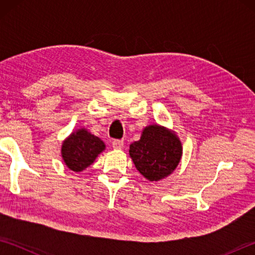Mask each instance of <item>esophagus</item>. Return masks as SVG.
Instances as JSON below:
<instances>
[{
  "instance_id": "1",
  "label": "esophagus",
  "mask_w": 255,
  "mask_h": 255,
  "mask_svg": "<svg viewBox=\"0 0 255 255\" xmlns=\"http://www.w3.org/2000/svg\"><path fill=\"white\" fill-rule=\"evenodd\" d=\"M112 147L115 149H122L124 147V140H120V139H116L112 141Z\"/></svg>"
}]
</instances>
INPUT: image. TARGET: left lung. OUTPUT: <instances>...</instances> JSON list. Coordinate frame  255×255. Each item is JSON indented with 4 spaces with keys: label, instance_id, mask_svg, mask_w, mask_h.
Segmentation results:
<instances>
[{
    "label": "left lung",
    "instance_id": "left-lung-1",
    "mask_svg": "<svg viewBox=\"0 0 255 255\" xmlns=\"http://www.w3.org/2000/svg\"><path fill=\"white\" fill-rule=\"evenodd\" d=\"M129 155L139 173L149 181L165 179L179 165L182 144L173 130L159 125H149L140 139L129 146Z\"/></svg>",
    "mask_w": 255,
    "mask_h": 255
}]
</instances>
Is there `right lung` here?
Returning <instances> with one entry per match:
<instances>
[{"instance_id": "obj_1", "label": "right lung", "mask_w": 255, "mask_h": 255, "mask_svg": "<svg viewBox=\"0 0 255 255\" xmlns=\"http://www.w3.org/2000/svg\"><path fill=\"white\" fill-rule=\"evenodd\" d=\"M106 149L100 138L92 135L88 129L73 131L62 144V157L71 171L82 172L96 161L98 155Z\"/></svg>"}]
</instances>
